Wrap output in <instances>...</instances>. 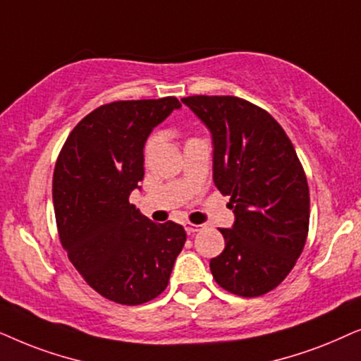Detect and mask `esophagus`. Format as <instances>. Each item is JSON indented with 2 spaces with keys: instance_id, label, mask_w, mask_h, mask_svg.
Listing matches in <instances>:
<instances>
[{
  "instance_id": "esophagus-1",
  "label": "esophagus",
  "mask_w": 361,
  "mask_h": 361,
  "mask_svg": "<svg viewBox=\"0 0 361 361\" xmlns=\"http://www.w3.org/2000/svg\"><path fill=\"white\" fill-rule=\"evenodd\" d=\"M203 228V226L201 224H193V223H185V229H186V233L188 234H195V233H198V231Z\"/></svg>"
}]
</instances>
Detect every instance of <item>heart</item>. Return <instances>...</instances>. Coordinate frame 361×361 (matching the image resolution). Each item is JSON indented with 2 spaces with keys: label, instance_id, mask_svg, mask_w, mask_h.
<instances>
[{
  "label": "heart",
  "instance_id": "heart-1",
  "mask_svg": "<svg viewBox=\"0 0 361 361\" xmlns=\"http://www.w3.org/2000/svg\"><path fill=\"white\" fill-rule=\"evenodd\" d=\"M157 145H158V137L157 135H152L147 140V143H145V157L152 155L153 150H155V148H157Z\"/></svg>",
  "mask_w": 361,
  "mask_h": 361
}]
</instances>
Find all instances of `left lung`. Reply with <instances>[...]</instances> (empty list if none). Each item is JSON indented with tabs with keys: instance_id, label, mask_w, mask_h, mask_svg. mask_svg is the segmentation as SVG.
Returning <instances> with one entry per match:
<instances>
[{
	"instance_id": "1",
	"label": "left lung",
	"mask_w": 361,
	"mask_h": 361,
	"mask_svg": "<svg viewBox=\"0 0 361 361\" xmlns=\"http://www.w3.org/2000/svg\"><path fill=\"white\" fill-rule=\"evenodd\" d=\"M181 102L213 135V180L229 195L224 251L209 262L219 287L259 297L294 269L309 234L307 176L284 128L266 110L233 95H191Z\"/></svg>"
}]
</instances>
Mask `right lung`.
Here are the masks:
<instances>
[{
  "label": "right lung",
  "mask_w": 361,
  "mask_h": 361,
  "mask_svg": "<svg viewBox=\"0 0 361 361\" xmlns=\"http://www.w3.org/2000/svg\"><path fill=\"white\" fill-rule=\"evenodd\" d=\"M176 97L100 105L75 125L57 157L52 200L62 247L105 299L140 305L166 289L185 246L183 226L157 224L130 204L143 180V147Z\"/></svg>",
  "instance_id": "1"
}]
</instances>
